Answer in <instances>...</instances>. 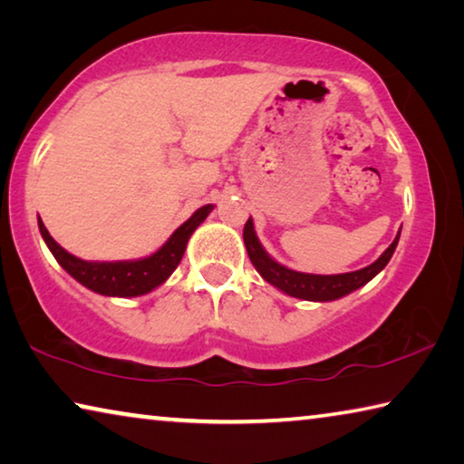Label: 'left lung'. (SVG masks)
<instances>
[{
    "label": "left lung",
    "instance_id": "obj_1",
    "mask_svg": "<svg viewBox=\"0 0 464 464\" xmlns=\"http://www.w3.org/2000/svg\"><path fill=\"white\" fill-rule=\"evenodd\" d=\"M399 235H401V231L397 233V237L392 239L391 246L382 251L379 260L372 262L371 266H366V268L356 270V272H345V274H329V276H325V274L296 272L278 264L274 257H270L268 251L262 247V243L256 235L251 217L247 218L246 227H243V243H246L249 260L254 264V268L260 272V276L266 282H270L272 286L282 290V293H286L288 296L303 298V301H317V303L335 301V298H342L345 295L354 293V290H358L360 286H364L366 282H371L376 274L389 264L392 254H395Z\"/></svg>",
    "mask_w": 464,
    "mask_h": 464
}]
</instances>
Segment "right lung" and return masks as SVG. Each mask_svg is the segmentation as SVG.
<instances>
[{"mask_svg":"<svg viewBox=\"0 0 464 464\" xmlns=\"http://www.w3.org/2000/svg\"><path fill=\"white\" fill-rule=\"evenodd\" d=\"M213 204H204L196 213L188 218L184 225L171 233V237L155 251V254L140 257V260H124V262H88L82 257H75L63 249L57 241L51 237L46 231L44 223L38 217V229L46 246L53 251L54 260H57L67 274L83 285L85 288L104 296H140L151 293L153 288L161 286L171 272L178 268L182 260L188 239L196 231L204 218L210 215Z\"/></svg>","mask_w":464,"mask_h":464,"instance_id":"add662e5","label":"right lung"}]
</instances>
